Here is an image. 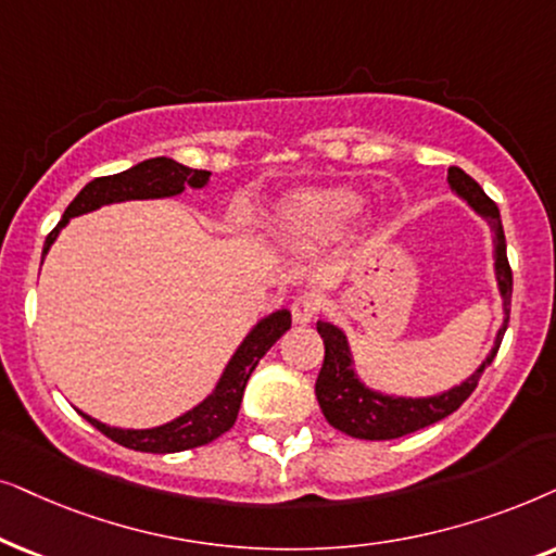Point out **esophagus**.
<instances>
[{"label": "esophagus", "mask_w": 556, "mask_h": 556, "mask_svg": "<svg viewBox=\"0 0 556 556\" xmlns=\"http://www.w3.org/2000/svg\"><path fill=\"white\" fill-rule=\"evenodd\" d=\"M320 309H323V298L315 292H302L300 298H294V302H292V317H294V323H300V325L313 323Z\"/></svg>", "instance_id": "obj_1"}]
</instances>
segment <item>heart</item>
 <instances>
[{"label":"heart","mask_w":556,"mask_h":556,"mask_svg":"<svg viewBox=\"0 0 556 556\" xmlns=\"http://www.w3.org/2000/svg\"><path fill=\"white\" fill-rule=\"evenodd\" d=\"M364 211V195L353 188H305L277 205V220L285 233L332 239Z\"/></svg>","instance_id":"heart-1"}]
</instances>
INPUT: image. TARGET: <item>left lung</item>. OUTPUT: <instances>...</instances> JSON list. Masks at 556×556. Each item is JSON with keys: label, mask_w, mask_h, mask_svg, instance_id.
<instances>
[{"label": "left lung", "mask_w": 556, "mask_h": 556, "mask_svg": "<svg viewBox=\"0 0 556 556\" xmlns=\"http://www.w3.org/2000/svg\"><path fill=\"white\" fill-rule=\"evenodd\" d=\"M447 182L463 201L478 216L488 220L493 231V258H495V282H498V292L503 298V325L495 336V343L488 353V358L478 366V371L468 376L460 387H453L450 391H442L438 396H421V399H406V396H389L381 391L368 389L364 381L358 379L353 368V353L348 345L345 332L336 328L328 320H317V332H320L325 343V361L315 383V396L320 402V409L325 419L340 432L351 434L358 440H396L404 434L417 432L421 427L434 425V421L445 419L460 404L468 399L478 387L480 374L485 366L493 364L495 353H498L503 332L508 328L510 315V292H514V274H510L508 256H506V236H503V224L498 205L485 195L483 188L472 180L468 173L460 167L447 169Z\"/></svg>", "instance_id": "left-lung-1"}]
</instances>
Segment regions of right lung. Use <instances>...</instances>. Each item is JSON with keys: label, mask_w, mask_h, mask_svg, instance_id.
Wrapping results in <instances>:
<instances>
[{"label": "right lung", "mask_w": 556, "mask_h": 556, "mask_svg": "<svg viewBox=\"0 0 556 556\" xmlns=\"http://www.w3.org/2000/svg\"><path fill=\"white\" fill-rule=\"evenodd\" d=\"M211 180L208 169H190L180 165V162L169 157H152L139 162V165L124 169L118 175L96 177L86 185L84 190L73 198V203L65 208L61 224L48 233L46 247H42V258L53 247V241L61 233V228L68 224L71 218L91 213L101 205L109 203H124V201H152V198H173L180 195L185 185L190 188H205ZM292 315L290 309H277V313L266 315L258 320L243 343L236 348V353L228 361L224 376H220L216 389L211 396H205L201 404L192 406L182 417H177L167 425L152 427V429H122L109 427L103 421L88 417V414L78 412L80 417L106 434L109 440L118 442L122 447L137 450V453H182V450H192L208 445L220 434L233 427L236 417H239V406L243 399V389L251 371H254L264 353L277 343L279 338L290 330Z\"/></svg>", "instance_id": "1"}]
</instances>
